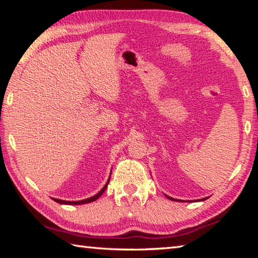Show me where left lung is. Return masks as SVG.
<instances>
[{
    "mask_svg": "<svg viewBox=\"0 0 258 258\" xmlns=\"http://www.w3.org/2000/svg\"><path fill=\"white\" fill-rule=\"evenodd\" d=\"M166 197H167L169 200H175L174 198H171V197H168V196H166ZM203 200H205V199H203Z\"/></svg>",
    "mask_w": 258,
    "mask_h": 258,
    "instance_id": "1",
    "label": "left lung"
}]
</instances>
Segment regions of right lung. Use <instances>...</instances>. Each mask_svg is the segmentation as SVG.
<instances>
[{
  "label": "right lung",
  "mask_w": 258,
  "mask_h": 258,
  "mask_svg": "<svg viewBox=\"0 0 258 258\" xmlns=\"http://www.w3.org/2000/svg\"><path fill=\"white\" fill-rule=\"evenodd\" d=\"M111 175V174H110ZM109 180H110V177H109ZM109 180H108V182L106 183V185H104L101 190H100L97 195L95 196H93V197H90V198H87V199H84V200H78V202H66V200H60V199H54L53 198V200L54 202H56V203H59V204H64V205H83V204H87V203H92V202H95V200H97L100 196H101L104 191H106V189H107V185H108V183H109Z\"/></svg>",
  "instance_id": "add662e5"
}]
</instances>
